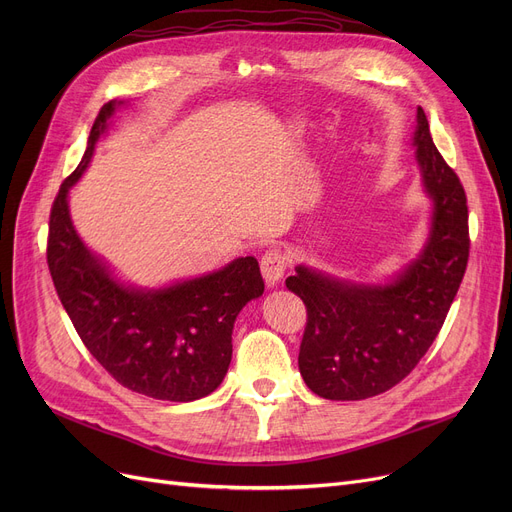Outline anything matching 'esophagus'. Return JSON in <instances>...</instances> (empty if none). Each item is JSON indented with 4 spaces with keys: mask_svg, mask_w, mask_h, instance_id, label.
Wrapping results in <instances>:
<instances>
[{
    "mask_svg": "<svg viewBox=\"0 0 512 512\" xmlns=\"http://www.w3.org/2000/svg\"><path fill=\"white\" fill-rule=\"evenodd\" d=\"M284 272H286V257L278 249L267 251L261 257V276L267 286L280 284V280L284 278Z\"/></svg>",
    "mask_w": 512,
    "mask_h": 512,
    "instance_id": "1",
    "label": "esophagus"
}]
</instances>
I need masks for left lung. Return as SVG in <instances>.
Segmentation results:
<instances>
[{"instance_id": "8db88e82", "label": "left lung", "mask_w": 512, "mask_h": 512, "mask_svg": "<svg viewBox=\"0 0 512 512\" xmlns=\"http://www.w3.org/2000/svg\"><path fill=\"white\" fill-rule=\"evenodd\" d=\"M429 230L421 251L382 282L294 267L286 288L307 307L299 369L311 392L328 400L378 396L415 369L436 340L465 276L467 197L417 107L411 137Z\"/></svg>"}]
</instances>
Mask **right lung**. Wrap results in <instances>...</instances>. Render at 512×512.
Listing matches in <instances>:
<instances>
[{
	"mask_svg": "<svg viewBox=\"0 0 512 512\" xmlns=\"http://www.w3.org/2000/svg\"><path fill=\"white\" fill-rule=\"evenodd\" d=\"M124 105L114 99L101 107L83 159L53 201L49 272L80 340L116 382L149 398L191 402L222 384L232 361L234 321L265 286L255 257L166 286H139L124 282L85 245L70 215V188Z\"/></svg>",
	"mask_w": 512,
	"mask_h": 512,
	"instance_id": "right-lung-1",
	"label": "right lung"
}]
</instances>
